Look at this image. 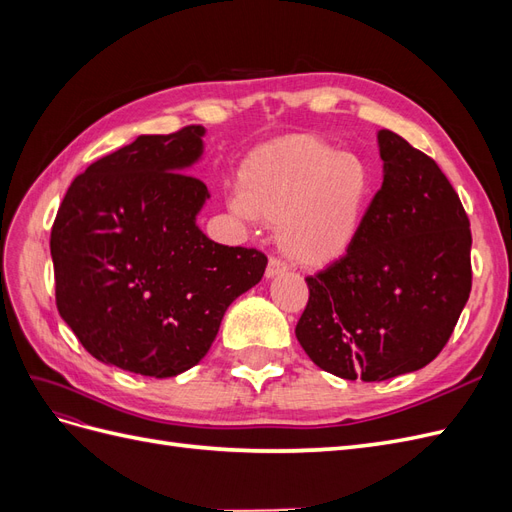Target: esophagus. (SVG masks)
Masks as SVG:
<instances>
[{
    "label": "esophagus",
    "mask_w": 512,
    "mask_h": 512,
    "mask_svg": "<svg viewBox=\"0 0 512 512\" xmlns=\"http://www.w3.org/2000/svg\"><path fill=\"white\" fill-rule=\"evenodd\" d=\"M286 271H288V267L284 265L282 260L269 258V265H267V269H265V277H267V280H273V277H277V275H284Z\"/></svg>",
    "instance_id": "esophagus-1"
}]
</instances>
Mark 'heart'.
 Returning a JSON list of instances; mask_svg holds the SVG:
<instances>
[{
	"label": "heart",
	"mask_w": 512,
	"mask_h": 512,
	"mask_svg": "<svg viewBox=\"0 0 512 512\" xmlns=\"http://www.w3.org/2000/svg\"><path fill=\"white\" fill-rule=\"evenodd\" d=\"M230 209L275 224L277 247L301 267L342 260L359 241L374 198L371 168L320 136L294 134L260 145L239 170Z\"/></svg>",
	"instance_id": "1"
}]
</instances>
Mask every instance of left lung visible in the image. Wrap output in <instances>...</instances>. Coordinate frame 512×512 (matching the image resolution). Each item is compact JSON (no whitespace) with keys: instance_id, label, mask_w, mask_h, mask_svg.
Returning a JSON list of instances; mask_svg holds the SVG:
<instances>
[{"instance_id":"obj_1","label":"left lung","mask_w":512,"mask_h":512,"mask_svg":"<svg viewBox=\"0 0 512 512\" xmlns=\"http://www.w3.org/2000/svg\"><path fill=\"white\" fill-rule=\"evenodd\" d=\"M382 185L352 250L316 277L297 322L305 354L329 374L380 382L431 363L472 288L468 215L438 164L378 132Z\"/></svg>"}]
</instances>
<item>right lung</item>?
Listing matches in <instances>:
<instances>
[{
	"label": "right lung",
	"mask_w": 512,
	"mask_h": 512,
	"mask_svg": "<svg viewBox=\"0 0 512 512\" xmlns=\"http://www.w3.org/2000/svg\"><path fill=\"white\" fill-rule=\"evenodd\" d=\"M203 136V126L141 134L76 177L57 211L59 316L106 365L183 374L265 273V254L215 243L196 222L209 190L185 173L203 160Z\"/></svg>",
	"instance_id": "right-lung-1"
}]
</instances>
